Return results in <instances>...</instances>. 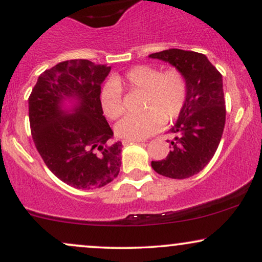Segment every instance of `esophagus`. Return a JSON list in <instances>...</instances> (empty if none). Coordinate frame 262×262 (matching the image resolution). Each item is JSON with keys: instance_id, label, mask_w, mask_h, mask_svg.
<instances>
[{"instance_id": "obj_1", "label": "esophagus", "mask_w": 262, "mask_h": 262, "mask_svg": "<svg viewBox=\"0 0 262 262\" xmlns=\"http://www.w3.org/2000/svg\"><path fill=\"white\" fill-rule=\"evenodd\" d=\"M141 140H123L122 143H123V145H129V144H132V143H140Z\"/></svg>"}]
</instances>
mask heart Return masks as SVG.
I'll return each mask as SVG.
<instances>
[{
	"label": "heart",
	"mask_w": 262,
	"mask_h": 262,
	"mask_svg": "<svg viewBox=\"0 0 262 262\" xmlns=\"http://www.w3.org/2000/svg\"><path fill=\"white\" fill-rule=\"evenodd\" d=\"M122 89L144 92L141 111L145 112L129 114L116 125L117 135L127 140L145 139L162 123L172 122L182 112L187 97V82L180 70L161 71L155 66L138 65L102 86L98 98L107 118L117 119L124 112Z\"/></svg>",
	"instance_id": "1"
}]
</instances>
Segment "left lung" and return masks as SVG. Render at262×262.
<instances>
[{
    "label": "left lung",
    "instance_id": "8db88e82",
    "mask_svg": "<svg viewBox=\"0 0 262 262\" xmlns=\"http://www.w3.org/2000/svg\"><path fill=\"white\" fill-rule=\"evenodd\" d=\"M175 66L187 82V97L170 133L172 149L164 160L151 161L159 175L188 179L202 171L212 160L221 143L225 124V101L222 74L206 55L181 49L150 54ZM171 148V146H170Z\"/></svg>",
    "mask_w": 262,
    "mask_h": 262
}]
</instances>
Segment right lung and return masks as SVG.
<instances>
[{"label": "right lung", "instance_id": "1", "mask_svg": "<svg viewBox=\"0 0 262 262\" xmlns=\"http://www.w3.org/2000/svg\"><path fill=\"white\" fill-rule=\"evenodd\" d=\"M111 66L85 59L59 62L38 77L28 98L33 141L52 172L75 188L106 186L121 170L122 143L113 140L100 104ZM75 101L71 110L63 102Z\"/></svg>", "mask_w": 262, "mask_h": 262}]
</instances>
